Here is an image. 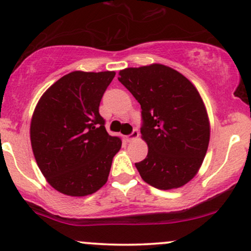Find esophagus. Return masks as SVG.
Segmentation results:
<instances>
[{
  "instance_id": "esophagus-1",
  "label": "esophagus",
  "mask_w": 251,
  "mask_h": 251,
  "mask_svg": "<svg viewBox=\"0 0 251 251\" xmlns=\"http://www.w3.org/2000/svg\"><path fill=\"white\" fill-rule=\"evenodd\" d=\"M138 137H139V131H138V128H134L133 131H132V133L126 137V139H127V142H132V140H134L135 138Z\"/></svg>"
}]
</instances>
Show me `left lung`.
<instances>
[{"label": "left lung", "mask_w": 251, "mask_h": 251, "mask_svg": "<svg viewBox=\"0 0 251 251\" xmlns=\"http://www.w3.org/2000/svg\"><path fill=\"white\" fill-rule=\"evenodd\" d=\"M142 107L146 158L135 163L144 181L160 190L185 185L200 170L210 140L208 113L198 91L179 72L153 63L119 72Z\"/></svg>", "instance_id": "8db88e82"}]
</instances>
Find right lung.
Masks as SVG:
<instances>
[{
    "label": "right lung",
    "instance_id": "1",
    "mask_svg": "<svg viewBox=\"0 0 251 251\" xmlns=\"http://www.w3.org/2000/svg\"><path fill=\"white\" fill-rule=\"evenodd\" d=\"M114 72L75 71L43 93L30 123L34 157L48 183L63 195H92L107 181L122 139L105 128L99 106Z\"/></svg>",
    "mask_w": 251,
    "mask_h": 251
}]
</instances>
